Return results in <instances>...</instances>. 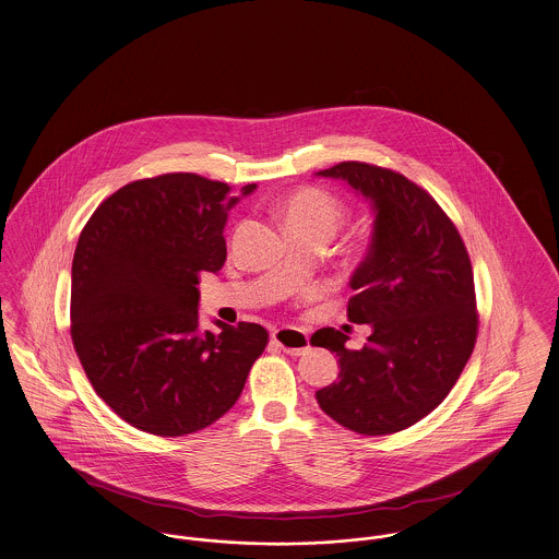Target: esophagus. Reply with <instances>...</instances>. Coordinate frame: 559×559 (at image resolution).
<instances>
[{"mask_svg": "<svg viewBox=\"0 0 559 559\" xmlns=\"http://www.w3.org/2000/svg\"><path fill=\"white\" fill-rule=\"evenodd\" d=\"M271 341L288 353V355H302L309 349V336L296 328H277L271 332Z\"/></svg>", "mask_w": 559, "mask_h": 559, "instance_id": "1", "label": "esophagus"}]
</instances>
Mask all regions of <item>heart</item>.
<instances>
[{"instance_id":"b5f03b06","label":"heart","mask_w":559,"mask_h":559,"mask_svg":"<svg viewBox=\"0 0 559 559\" xmlns=\"http://www.w3.org/2000/svg\"><path fill=\"white\" fill-rule=\"evenodd\" d=\"M280 216L288 231L313 229L332 237L345 218V210L330 193L307 187L294 191L280 204Z\"/></svg>"}]
</instances>
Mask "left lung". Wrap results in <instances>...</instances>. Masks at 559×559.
<instances>
[{"mask_svg": "<svg viewBox=\"0 0 559 559\" xmlns=\"http://www.w3.org/2000/svg\"><path fill=\"white\" fill-rule=\"evenodd\" d=\"M318 177L343 180L374 214L366 259L353 271L347 318L368 323L352 352L347 334L322 328L311 345L338 357V381L316 393L338 425L386 436L418 423L450 393L477 336L469 254L452 221L418 185L393 170L343 162Z\"/></svg>", "mask_w": 559, "mask_h": 559, "instance_id": "left-lung-1", "label": "left lung"}]
</instances>
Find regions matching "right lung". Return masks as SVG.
<instances>
[{"mask_svg":"<svg viewBox=\"0 0 559 559\" xmlns=\"http://www.w3.org/2000/svg\"><path fill=\"white\" fill-rule=\"evenodd\" d=\"M257 185L189 173L134 180L90 216L71 266V338L94 391L132 427L195 433L241 395L265 328L200 330V273L227 259L229 210ZM199 294L195 295L194 293Z\"/></svg>","mask_w":559,"mask_h":559,"instance_id":"obj_1","label":"right lung"}]
</instances>
